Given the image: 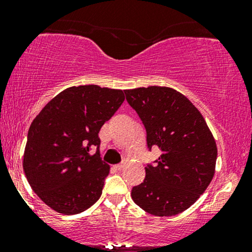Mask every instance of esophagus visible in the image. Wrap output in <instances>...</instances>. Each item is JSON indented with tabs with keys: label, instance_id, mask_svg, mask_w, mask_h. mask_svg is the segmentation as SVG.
<instances>
[{
	"label": "esophagus",
	"instance_id": "34e87169",
	"mask_svg": "<svg viewBox=\"0 0 252 252\" xmlns=\"http://www.w3.org/2000/svg\"><path fill=\"white\" fill-rule=\"evenodd\" d=\"M124 168V163H120V164H115L114 169L116 170H122Z\"/></svg>",
	"mask_w": 252,
	"mask_h": 252
}]
</instances>
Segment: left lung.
Segmentation results:
<instances>
[{"instance_id": "obj_1", "label": "left lung", "mask_w": 252, "mask_h": 252, "mask_svg": "<svg viewBox=\"0 0 252 252\" xmlns=\"http://www.w3.org/2000/svg\"><path fill=\"white\" fill-rule=\"evenodd\" d=\"M126 100L147 130L148 148L158 147L156 166L131 190L141 209L158 217L186 211L212 181L217 143L198 109L186 96L167 86L126 90Z\"/></svg>"}]
</instances>
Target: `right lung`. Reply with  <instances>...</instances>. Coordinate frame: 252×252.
Returning <instances> with one entry per match:
<instances>
[{
	"mask_svg": "<svg viewBox=\"0 0 252 252\" xmlns=\"http://www.w3.org/2000/svg\"><path fill=\"white\" fill-rule=\"evenodd\" d=\"M124 91L71 86L43 106L28 130L24 172L32 189L58 213L77 215L102 195L110 166L98 132L124 102ZM96 146L94 155L89 153Z\"/></svg>",
	"mask_w": 252,
	"mask_h": 252,
	"instance_id": "add662e5",
	"label": "right lung"
}]
</instances>
